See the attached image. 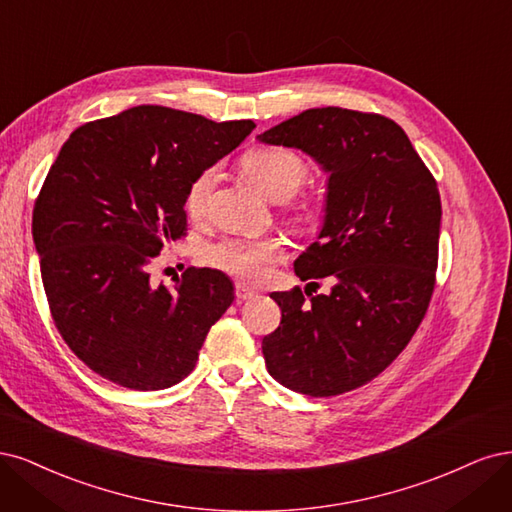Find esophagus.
<instances>
[{
  "label": "esophagus",
  "mask_w": 512,
  "mask_h": 512,
  "mask_svg": "<svg viewBox=\"0 0 512 512\" xmlns=\"http://www.w3.org/2000/svg\"><path fill=\"white\" fill-rule=\"evenodd\" d=\"M255 291L253 289H249L246 285H242V283H238L236 285V300L238 302H246V300H253L255 298Z\"/></svg>",
  "instance_id": "34e87169"
}]
</instances>
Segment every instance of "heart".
I'll return each instance as SVG.
<instances>
[{"label": "heart", "instance_id": "b5f03b06", "mask_svg": "<svg viewBox=\"0 0 512 512\" xmlns=\"http://www.w3.org/2000/svg\"><path fill=\"white\" fill-rule=\"evenodd\" d=\"M246 176L266 193L274 202H285L298 193L308 178L306 161L280 146H257L242 159ZM219 178V170L210 166L197 174L187 189L185 206L191 214H202L208 197ZM293 221L300 227H312L319 221V212L310 206H300L293 210ZM285 255L283 242L274 236L263 238H225L217 244H210L204 251V259L210 266L219 268L242 283L259 285L272 272L274 263Z\"/></svg>", "mask_w": 512, "mask_h": 512}]
</instances>
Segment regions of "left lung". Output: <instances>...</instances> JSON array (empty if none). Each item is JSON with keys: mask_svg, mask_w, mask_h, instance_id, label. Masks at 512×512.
Returning <instances> with one entry per match:
<instances>
[{"mask_svg": "<svg viewBox=\"0 0 512 512\" xmlns=\"http://www.w3.org/2000/svg\"><path fill=\"white\" fill-rule=\"evenodd\" d=\"M259 142L300 148L329 174L319 240L295 259L300 280L332 291H274L280 325L261 342L280 385L329 398L370 383L398 357L430 306L440 193L404 129L381 114L310 108ZM317 285V283H310Z\"/></svg>", "mask_w": 512, "mask_h": 512, "instance_id": "left-lung-1", "label": "left lung"}]
</instances>
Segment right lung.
<instances>
[{
  "label": "right lung",
  "mask_w": 512,
  "mask_h": 512,
  "mask_svg": "<svg viewBox=\"0 0 512 512\" xmlns=\"http://www.w3.org/2000/svg\"><path fill=\"white\" fill-rule=\"evenodd\" d=\"M166 106H136L78 127L34 206L36 251L53 321L95 374L136 391L166 389L195 368L210 327L234 302L212 268L155 285L151 263L187 232L191 180L251 134Z\"/></svg>",
  "instance_id": "1"
}]
</instances>
